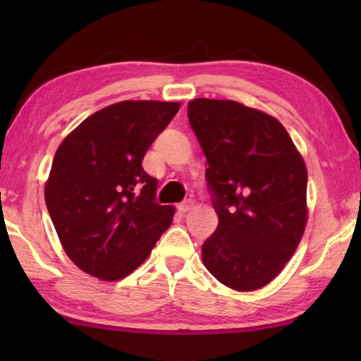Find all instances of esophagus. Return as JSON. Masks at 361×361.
I'll return each mask as SVG.
<instances>
[{"label": "esophagus", "mask_w": 361, "mask_h": 361, "mask_svg": "<svg viewBox=\"0 0 361 361\" xmlns=\"http://www.w3.org/2000/svg\"><path fill=\"white\" fill-rule=\"evenodd\" d=\"M176 209H178V212L181 213H186L192 209V200L191 199H186L183 200V202H180L178 205H176Z\"/></svg>", "instance_id": "obj_1"}]
</instances>
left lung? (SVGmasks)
<instances>
[{
  "label": "left lung",
  "instance_id": "8db88e82",
  "mask_svg": "<svg viewBox=\"0 0 361 361\" xmlns=\"http://www.w3.org/2000/svg\"><path fill=\"white\" fill-rule=\"evenodd\" d=\"M188 119L207 157L218 228L202 261L229 288L258 290L276 279L307 221V170L280 122L232 100L189 102Z\"/></svg>",
  "mask_w": 361,
  "mask_h": 361
}]
</instances>
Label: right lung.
<instances>
[{
  "label": "right lung",
  "mask_w": 361,
  "mask_h": 361,
  "mask_svg": "<svg viewBox=\"0 0 361 361\" xmlns=\"http://www.w3.org/2000/svg\"><path fill=\"white\" fill-rule=\"evenodd\" d=\"M180 103L119 102L82 121L54 157L46 205L70 259L102 280H121L148 258L175 209L156 202L143 157Z\"/></svg>",
  "instance_id": "add662e5"
}]
</instances>
